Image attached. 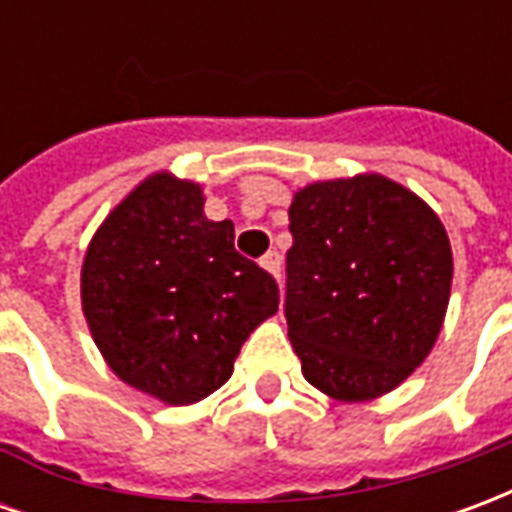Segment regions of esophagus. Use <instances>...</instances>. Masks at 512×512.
<instances>
[{
  "label": "esophagus",
  "instance_id": "obj_1",
  "mask_svg": "<svg viewBox=\"0 0 512 512\" xmlns=\"http://www.w3.org/2000/svg\"><path fill=\"white\" fill-rule=\"evenodd\" d=\"M260 266L266 268L271 277L279 279V271H282V257H279L277 249H271V252H266V255H263V260H260Z\"/></svg>",
  "mask_w": 512,
  "mask_h": 512
}]
</instances>
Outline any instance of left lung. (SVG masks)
Segmentation results:
<instances>
[{"mask_svg": "<svg viewBox=\"0 0 512 512\" xmlns=\"http://www.w3.org/2000/svg\"><path fill=\"white\" fill-rule=\"evenodd\" d=\"M288 216L285 318L301 373L345 403L392 392L425 362L444 323V224L384 175L310 183Z\"/></svg>", "mask_w": 512, "mask_h": 512, "instance_id": "8db88e82", "label": "left lung"}]
</instances>
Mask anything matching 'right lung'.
<instances>
[{"label": "right lung", "instance_id": "right-lung-1", "mask_svg": "<svg viewBox=\"0 0 512 512\" xmlns=\"http://www.w3.org/2000/svg\"><path fill=\"white\" fill-rule=\"evenodd\" d=\"M191 180L156 172L109 213L87 246L82 310L120 381L189 406L233 376L246 337L279 307L263 268L235 252Z\"/></svg>", "mask_w": 512, "mask_h": 512}]
</instances>
